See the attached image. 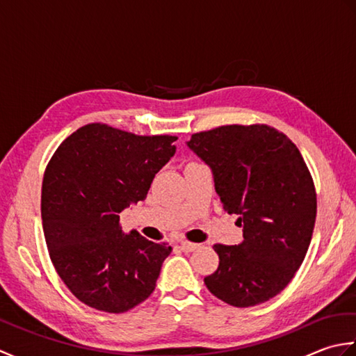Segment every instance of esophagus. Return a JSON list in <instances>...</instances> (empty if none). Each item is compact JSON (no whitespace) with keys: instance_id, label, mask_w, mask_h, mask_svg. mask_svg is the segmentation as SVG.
I'll list each match as a JSON object with an SVG mask.
<instances>
[{"instance_id":"esophagus-1","label":"esophagus","mask_w":356,"mask_h":356,"mask_svg":"<svg viewBox=\"0 0 356 356\" xmlns=\"http://www.w3.org/2000/svg\"><path fill=\"white\" fill-rule=\"evenodd\" d=\"M197 248H199L197 243H191V241H180V249H182L184 252H193Z\"/></svg>"}]
</instances>
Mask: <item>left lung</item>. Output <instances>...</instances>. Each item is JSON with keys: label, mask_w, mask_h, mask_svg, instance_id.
<instances>
[{"label": "left lung", "mask_w": 356, "mask_h": 356, "mask_svg": "<svg viewBox=\"0 0 356 356\" xmlns=\"http://www.w3.org/2000/svg\"><path fill=\"white\" fill-rule=\"evenodd\" d=\"M214 172L223 209L237 214L243 241L217 243L218 268L208 291L234 307L275 297L289 284L311 245L316 193L297 145L266 124L222 125L188 142Z\"/></svg>", "instance_id": "1"}]
</instances>
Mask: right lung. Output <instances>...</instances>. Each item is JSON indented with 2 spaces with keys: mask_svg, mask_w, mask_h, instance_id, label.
<instances>
[{
  "mask_svg": "<svg viewBox=\"0 0 356 356\" xmlns=\"http://www.w3.org/2000/svg\"><path fill=\"white\" fill-rule=\"evenodd\" d=\"M174 140L95 122L51 156L41 193L44 237L58 275L84 305L122 314L153 293L171 246L136 231L124 236L119 214L145 200L156 172L176 153Z\"/></svg>",
  "mask_w": 356,
  "mask_h": 356,
  "instance_id": "add662e5",
  "label": "right lung"
}]
</instances>
